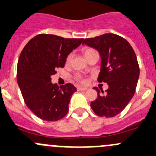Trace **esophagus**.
<instances>
[{"label": "esophagus", "mask_w": 156, "mask_h": 156, "mask_svg": "<svg viewBox=\"0 0 156 156\" xmlns=\"http://www.w3.org/2000/svg\"><path fill=\"white\" fill-rule=\"evenodd\" d=\"M87 90V87H78V91H85Z\"/></svg>", "instance_id": "1"}]
</instances>
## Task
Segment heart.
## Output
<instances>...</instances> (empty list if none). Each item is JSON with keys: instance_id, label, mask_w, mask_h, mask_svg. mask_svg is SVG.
I'll return each instance as SVG.
<instances>
[{"instance_id": "b5f03b06", "label": "heart", "mask_w": 156, "mask_h": 156, "mask_svg": "<svg viewBox=\"0 0 156 156\" xmlns=\"http://www.w3.org/2000/svg\"><path fill=\"white\" fill-rule=\"evenodd\" d=\"M94 51H96L93 50V49H92V48H85L83 50V56H84L85 58H87V57L89 56L91 53H93V52H94ZM71 59H72V55H68V57H67V58H66V63H69L70 60H71ZM75 79H76L77 81H80V82H82V83L84 82V80H83L82 77L79 75H78L75 76Z\"/></svg>"}]
</instances>
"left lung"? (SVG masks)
I'll use <instances>...</instances> for the list:
<instances>
[{
  "label": "left lung",
  "instance_id": "1",
  "mask_svg": "<svg viewBox=\"0 0 156 156\" xmlns=\"http://www.w3.org/2000/svg\"><path fill=\"white\" fill-rule=\"evenodd\" d=\"M83 44L96 48L101 57L99 82H105L108 89L92 101V110L99 117H113L126 107L135 93L140 69L134 51L126 39L114 34L87 38Z\"/></svg>",
  "mask_w": 156,
  "mask_h": 156
}]
</instances>
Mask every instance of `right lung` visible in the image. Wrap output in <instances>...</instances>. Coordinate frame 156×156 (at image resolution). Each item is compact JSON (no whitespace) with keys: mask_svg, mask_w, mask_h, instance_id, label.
<instances>
[{"mask_svg":"<svg viewBox=\"0 0 156 156\" xmlns=\"http://www.w3.org/2000/svg\"><path fill=\"white\" fill-rule=\"evenodd\" d=\"M83 39H64L41 34L23 48L17 65V82L27 108L37 117L57 121L66 115L72 95L77 90L72 83L58 87L52 83L56 69L64 66L66 57Z\"/></svg>","mask_w":156,"mask_h":156,"instance_id":"obj_1","label":"right lung"}]
</instances>
